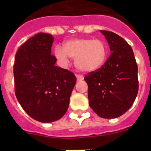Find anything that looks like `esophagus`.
Here are the masks:
<instances>
[{
  "mask_svg": "<svg viewBox=\"0 0 151 151\" xmlns=\"http://www.w3.org/2000/svg\"><path fill=\"white\" fill-rule=\"evenodd\" d=\"M76 78H77V81H78V82H80V81H82V80L84 79L83 76H82V75H79V74H76Z\"/></svg>",
  "mask_w": 151,
  "mask_h": 151,
  "instance_id": "esophagus-1",
  "label": "esophagus"
}]
</instances>
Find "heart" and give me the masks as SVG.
I'll use <instances>...</instances> for the list:
<instances>
[{
    "mask_svg": "<svg viewBox=\"0 0 151 151\" xmlns=\"http://www.w3.org/2000/svg\"><path fill=\"white\" fill-rule=\"evenodd\" d=\"M54 54L57 59L64 66L69 63V57L75 60L78 69L90 73L104 66L107 55V47L102 40L77 38L66 41L63 49L57 47Z\"/></svg>",
    "mask_w": 151,
    "mask_h": 151,
    "instance_id": "heart-1",
    "label": "heart"
}]
</instances>
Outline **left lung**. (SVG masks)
I'll list each match as a JSON object with an SVG mask.
<instances>
[{
  "mask_svg": "<svg viewBox=\"0 0 151 151\" xmlns=\"http://www.w3.org/2000/svg\"><path fill=\"white\" fill-rule=\"evenodd\" d=\"M111 54L104 66L85 76L91 108L100 117L120 116L132 106L138 91V66L130 45L118 35L101 30Z\"/></svg>",
  "mask_w": 151,
  "mask_h": 151,
  "instance_id": "8db88e82",
  "label": "left lung"
}]
</instances>
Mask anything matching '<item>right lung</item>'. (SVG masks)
Here are the masks:
<instances>
[{"instance_id":"1","label":"right lung","mask_w":151,"mask_h":151,"mask_svg":"<svg viewBox=\"0 0 151 151\" xmlns=\"http://www.w3.org/2000/svg\"><path fill=\"white\" fill-rule=\"evenodd\" d=\"M54 38L40 32L17 50L13 66L15 94L28 115L41 122L63 116L76 77L68 69L55 66L51 54Z\"/></svg>"}]
</instances>
